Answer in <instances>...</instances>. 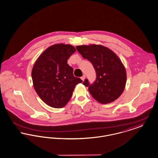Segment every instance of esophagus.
<instances>
[{"label": "esophagus", "mask_w": 158, "mask_h": 158, "mask_svg": "<svg viewBox=\"0 0 158 158\" xmlns=\"http://www.w3.org/2000/svg\"><path fill=\"white\" fill-rule=\"evenodd\" d=\"M85 77H86V76H85V74H84V75L81 77V79L84 81V80H85Z\"/></svg>", "instance_id": "esophagus-1"}]
</instances>
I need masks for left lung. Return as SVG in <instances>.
<instances>
[{"label":"left lung","instance_id":"8db88e82","mask_svg":"<svg viewBox=\"0 0 158 158\" xmlns=\"http://www.w3.org/2000/svg\"><path fill=\"white\" fill-rule=\"evenodd\" d=\"M84 58L88 60L96 72V80L89 84L85 79L83 84L88 87L93 98L102 104L118 99L124 91L127 82L125 68L119 58L108 48L100 45L76 46Z\"/></svg>","mask_w":158,"mask_h":158}]
</instances>
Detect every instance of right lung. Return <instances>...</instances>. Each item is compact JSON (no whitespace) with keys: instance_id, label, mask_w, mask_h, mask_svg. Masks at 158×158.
Returning a JSON list of instances; mask_svg holds the SVG:
<instances>
[{"instance_id":"add662e5","label":"right lung","mask_w":158,"mask_h":158,"mask_svg":"<svg viewBox=\"0 0 158 158\" xmlns=\"http://www.w3.org/2000/svg\"><path fill=\"white\" fill-rule=\"evenodd\" d=\"M76 52L71 45L56 44L39 56L31 71L34 88L47 105L63 107L72 97L75 86L82 81L73 76L67 60Z\"/></svg>"}]
</instances>
